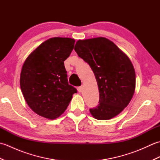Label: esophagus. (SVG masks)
I'll use <instances>...</instances> for the list:
<instances>
[{"label":"esophagus","mask_w":160,"mask_h":160,"mask_svg":"<svg viewBox=\"0 0 160 160\" xmlns=\"http://www.w3.org/2000/svg\"><path fill=\"white\" fill-rule=\"evenodd\" d=\"M82 90H83V87L82 86L78 87V91H79V92H82Z\"/></svg>","instance_id":"obj_1"}]
</instances>
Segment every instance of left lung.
Listing matches in <instances>:
<instances>
[{"mask_svg": "<svg viewBox=\"0 0 160 160\" xmlns=\"http://www.w3.org/2000/svg\"><path fill=\"white\" fill-rule=\"evenodd\" d=\"M74 49L89 64L98 83L100 103L91 108V114L100 120L115 117L127 107L135 93V71L131 60L104 37L78 40Z\"/></svg>", "mask_w": 160, "mask_h": 160, "instance_id": "1", "label": "left lung"}]
</instances>
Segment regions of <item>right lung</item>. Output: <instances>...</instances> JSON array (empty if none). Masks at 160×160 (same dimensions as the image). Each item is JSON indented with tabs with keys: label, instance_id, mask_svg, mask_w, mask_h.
I'll use <instances>...</instances> for the list:
<instances>
[{
	"label": "right lung",
	"instance_id": "right-lung-1",
	"mask_svg": "<svg viewBox=\"0 0 160 160\" xmlns=\"http://www.w3.org/2000/svg\"><path fill=\"white\" fill-rule=\"evenodd\" d=\"M75 40L54 37L36 48L22 67L20 85L30 108L43 118L54 120L69 104L76 88L68 83L64 61L72 52Z\"/></svg>",
	"mask_w": 160,
	"mask_h": 160
}]
</instances>
